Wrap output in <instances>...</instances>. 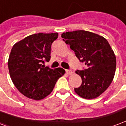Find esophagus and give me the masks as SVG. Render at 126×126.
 Returning a JSON list of instances; mask_svg holds the SVG:
<instances>
[{"instance_id": "esophagus-1", "label": "esophagus", "mask_w": 126, "mask_h": 126, "mask_svg": "<svg viewBox=\"0 0 126 126\" xmlns=\"http://www.w3.org/2000/svg\"><path fill=\"white\" fill-rule=\"evenodd\" d=\"M66 73L68 74V75H71L72 74V71L71 70H66Z\"/></svg>"}]
</instances>
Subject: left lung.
<instances>
[{
    "instance_id": "left-lung-1",
    "label": "left lung",
    "mask_w": 126,
    "mask_h": 126,
    "mask_svg": "<svg viewBox=\"0 0 126 126\" xmlns=\"http://www.w3.org/2000/svg\"><path fill=\"white\" fill-rule=\"evenodd\" d=\"M61 37L80 62L86 65L84 70L76 71L82 82L74 89L75 92L88 100L98 98L111 84L116 72V55L108 40L99 34L81 30L62 33Z\"/></svg>"
}]
</instances>
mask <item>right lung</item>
Instances as JSON below:
<instances>
[{
	"label": "right lung",
	"mask_w": 126,
	"mask_h": 126,
	"mask_svg": "<svg viewBox=\"0 0 126 126\" xmlns=\"http://www.w3.org/2000/svg\"><path fill=\"white\" fill-rule=\"evenodd\" d=\"M58 34L30 35L13 46L8 61L11 80L24 96L34 100L46 98L65 74L62 68L50 69L42 64L50 60L51 45Z\"/></svg>",
	"instance_id": "1"
}]
</instances>
